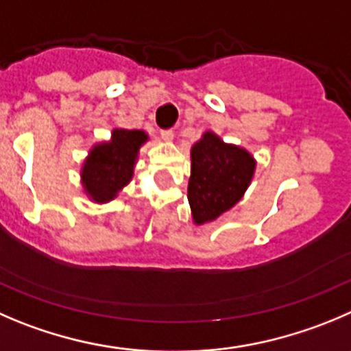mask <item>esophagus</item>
<instances>
[{
    "label": "esophagus",
    "instance_id": "34e87169",
    "mask_svg": "<svg viewBox=\"0 0 351 351\" xmlns=\"http://www.w3.org/2000/svg\"><path fill=\"white\" fill-rule=\"evenodd\" d=\"M160 136H162L163 141H172V139H173V131H172V129H163V131L160 132Z\"/></svg>",
    "mask_w": 351,
    "mask_h": 351
}]
</instances>
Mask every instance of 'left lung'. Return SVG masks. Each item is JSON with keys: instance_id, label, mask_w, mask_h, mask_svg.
<instances>
[{"instance_id": "1", "label": "left lung", "mask_w": 351, "mask_h": 351, "mask_svg": "<svg viewBox=\"0 0 351 351\" xmlns=\"http://www.w3.org/2000/svg\"><path fill=\"white\" fill-rule=\"evenodd\" d=\"M255 165L246 149L205 132L191 148L188 199L195 223L212 222L231 210L248 189Z\"/></svg>"}]
</instances>
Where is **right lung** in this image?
Masks as SVG:
<instances>
[{
    "label": "right lung",
    "instance_id": "add662e5",
    "mask_svg": "<svg viewBox=\"0 0 351 351\" xmlns=\"http://www.w3.org/2000/svg\"><path fill=\"white\" fill-rule=\"evenodd\" d=\"M146 141V132L138 129H115L108 143H99L89 152L81 176L82 186L93 202H110L129 184L138 152Z\"/></svg>",
    "mask_w": 351,
    "mask_h": 351
}]
</instances>
